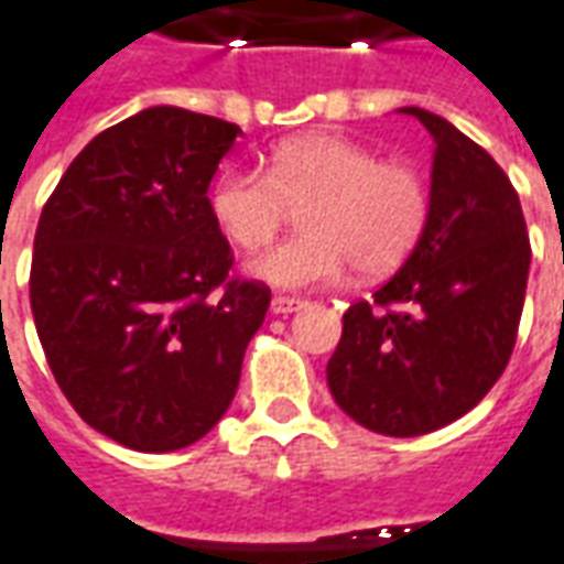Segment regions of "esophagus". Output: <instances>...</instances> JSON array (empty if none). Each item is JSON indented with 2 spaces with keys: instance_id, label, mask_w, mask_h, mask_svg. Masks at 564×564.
<instances>
[{
  "instance_id": "obj_1",
  "label": "esophagus",
  "mask_w": 564,
  "mask_h": 564,
  "mask_svg": "<svg viewBox=\"0 0 564 564\" xmlns=\"http://www.w3.org/2000/svg\"><path fill=\"white\" fill-rule=\"evenodd\" d=\"M299 307H305V299H295V295H274L271 299V314H293Z\"/></svg>"
}]
</instances>
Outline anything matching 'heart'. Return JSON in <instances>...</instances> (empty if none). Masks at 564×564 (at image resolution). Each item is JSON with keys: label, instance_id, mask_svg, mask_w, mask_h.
<instances>
[{"label": "heart", "instance_id": "1", "mask_svg": "<svg viewBox=\"0 0 564 564\" xmlns=\"http://www.w3.org/2000/svg\"><path fill=\"white\" fill-rule=\"evenodd\" d=\"M210 217L232 245L265 247L290 210L307 232L286 238L250 262L271 286L305 290L341 278L387 274L411 257L429 220V186L402 162H380L344 135H302L269 153L265 172L226 169L210 186Z\"/></svg>", "mask_w": 564, "mask_h": 564}]
</instances>
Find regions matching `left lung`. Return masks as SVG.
I'll use <instances>...</instances> for the list:
<instances>
[{"mask_svg":"<svg viewBox=\"0 0 564 564\" xmlns=\"http://www.w3.org/2000/svg\"><path fill=\"white\" fill-rule=\"evenodd\" d=\"M399 111L435 139L429 220L375 299L347 307L326 380L359 425L414 437L468 414L501 378L517 344L532 247L501 165L444 117Z\"/></svg>","mask_w":564,"mask_h":564,"instance_id":"left-lung-1","label":"left lung"}]
</instances>
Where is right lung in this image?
I'll return each mask as SVG.
<instances>
[{
    "label": "right lung",
    "instance_id": "add662e5",
    "mask_svg": "<svg viewBox=\"0 0 564 564\" xmlns=\"http://www.w3.org/2000/svg\"><path fill=\"white\" fill-rule=\"evenodd\" d=\"M241 129L156 105L72 160L35 229L39 341L80 420L141 453L189 447L232 404L271 290L232 278L208 186Z\"/></svg>",
    "mask_w": 564,
    "mask_h": 564
}]
</instances>
